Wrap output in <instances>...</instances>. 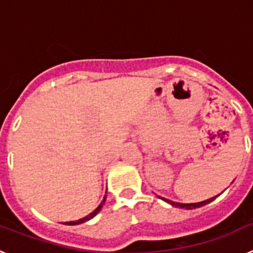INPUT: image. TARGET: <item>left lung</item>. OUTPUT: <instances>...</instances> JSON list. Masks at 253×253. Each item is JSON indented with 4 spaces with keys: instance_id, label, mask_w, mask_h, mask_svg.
<instances>
[{
    "instance_id": "1",
    "label": "left lung",
    "mask_w": 253,
    "mask_h": 253,
    "mask_svg": "<svg viewBox=\"0 0 253 253\" xmlns=\"http://www.w3.org/2000/svg\"><path fill=\"white\" fill-rule=\"evenodd\" d=\"M219 195L214 196V198H210V199H207V200H204V202H200V203H190V204H182V203H176V202H171V200H169V199H165V198H161L162 200H165L166 203H169V204H171L172 207L175 208H182V209H187V210H191V209H196V208H202L204 207V205L209 204V203H211L214 200V199L218 198Z\"/></svg>"
}]
</instances>
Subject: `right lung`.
<instances>
[{
	"label": "right lung",
	"instance_id": "1",
	"mask_svg": "<svg viewBox=\"0 0 253 253\" xmlns=\"http://www.w3.org/2000/svg\"><path fill=\"white\" fill-rule=\"evenodd\" d=\"M105 200H106V195L104 196V199H102V202L100 203V205H99V207L96 208V209L93 210L92 213H90V214H88V215H86V216H84V218L78 219V220H73V222H67L66 224H68V225H77V224H81V223H84V222H87V220H90V219H92L93 216H95V215H97V214L100 213V210L102 209V207H104V204H105Z\"/></svg>",
	"mask_w": 253,
	"mask_h": 253
}]
</instances>
